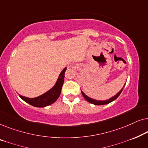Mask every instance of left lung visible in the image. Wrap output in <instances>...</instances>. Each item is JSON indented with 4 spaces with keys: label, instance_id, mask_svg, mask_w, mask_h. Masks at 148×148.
<instances>
[{
    "label": "left lung",
    "instance_id": "1",
    "mask_svg": "<svg viewBox=\"0 0 148 148\" xmlns=\"http://www.w3.org/2000/svg\"><path fill=\"white\" fill-rule=\"evenodd\" d=\"M125 86H124V87H125ZM124 87H123V88H124ZM123 90V88L118 93V94H117L116 95H115L114 97H112V98H111L110 99H109V100H105V101H98V100H94V99L89 98L88 96H87L86 95H85V94L82 92V94L83 95V96L84 97V98L86 99L88 102L92 103V104H94L95 105H104V104H108V103H110L111 102H112V101H114V100H116V99L118 98L119 96H120L121 93L122 92Z\"/></svg>",
    "mask_w": 148,
    "mask_h": 148
}]
</instances>
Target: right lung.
Listing matches in <instances>:
<instances>
[{
	"label": "right lung",
	"mask_w": 148,
	"mask_h": 148,
	"mask_svg": "<svg viewBox=\"0 0 148 148\" xmlns=\"http://www.w3.org/2000/svg\"><path fill=\"white\" fill-rule=\"evenodd\" d=\"M66 70V68H64L61 72V73L60 74L57 82L54 86V88L42 96H38L35 98H26V97L20 96V95L19 97L25 102L35 107H40H40H45L53 104L58 98L60 92H61V89L64 82V73H65Z\"/></svg>",
	"instance_id": "obj_1"
}]
</instances>
